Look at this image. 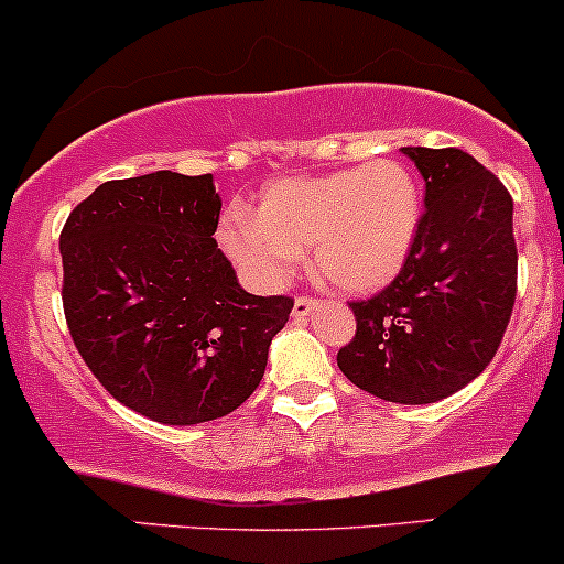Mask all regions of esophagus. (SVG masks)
<instances>
[{"label":"esophagus","instance_id":"obj_1","mask_svg":"<svg viewBox=\"0 0 564 564\" xmlns=\"http://www.w3.org/2000/svg\"><path fill=\"white\" fill-rule=\"evenodd\" d=\"M314 308H316V301L306 299V295H301V299H295V303H293V316H295V319H306V316L312 314Z\"/></svg>","mask_w":564,"mask_h":564}]
</instances>
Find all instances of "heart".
Here are the masks:
<instances>
[{"label":"heart","mask_w":564,"mask_h":564,"mask_svg":"<svg viewBox=\"0 0 564 564\" xmlns=\"http://www.w3.org/2000/svg\"><path fill=\"white\" fill-rule=\"evenodd\" d=\"M421 188L400 160H372L263 188L258 213L231 207L218 245L258 288H282L312 245L316 280L340 293H376L397 280L419 239Z\"/></svg>","instance_id":"heart-1"}]
</instances>
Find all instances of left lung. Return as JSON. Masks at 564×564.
Masks as SVG:
<instances>
[{
	"label": "left lung",
	"mask_w": 564,
	"mask_h": 564,
	"mask_svg": "<svg viewBox=\"0 0 564 564\" xmlns=\"http://www.w3.org/2000/svg\"><path fill=\"white\" fill-rule=\"evenodd\" d=\"M426 181L419 239L389 288L351 303L357 335L338 351L354 386L386 402H440L496 357L517 295L514 202L460 149L404 145Z\"/></svg>",
	"instance_id": "1"
}]
</instances>
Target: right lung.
<instances>
[{
  "label": "right lung",
  "mask_w": 564,
  "mask_h": 564,
  "mask_svg": "<svg viewBox=\"0 0 564 564\" xmlns=\"http://www.w3.org/2000/svg\"><path fill=\"white\" fill-rule=\"evenodd\" d=\"M213 175L106 181L61 234L63 312L113 400L167 426L229 415L261 383L293 312L252 295L215 245Z\"/></svg>",
  "instance_id": "add662e5"
}]
</instances>
